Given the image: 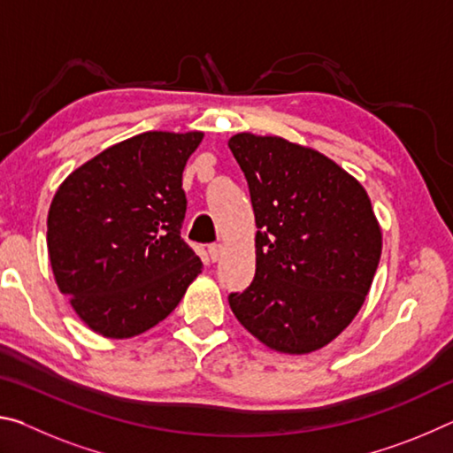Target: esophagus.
<instances>
[{
	"instance_id": "esophagus-1",
	"label": "esophagus",
	"mask_w": 453,
	"mask_h": 453,
	"mask_svg": "<svg viewBox=\"0 0 453 453\" xmlns=\"http://www.w3.org/2000/svg\"><path fill=\"white\" fill-rule=\"evenodd\" d=\"M208 254L211 257V262H219V257L224 256V245L221 243H211L208 248Z\"/></svg>"
}]
</instances>
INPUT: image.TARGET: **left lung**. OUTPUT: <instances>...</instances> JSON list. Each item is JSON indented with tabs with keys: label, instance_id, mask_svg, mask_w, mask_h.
Returning a JSON list of instances; mask_svg holds the SVG:
<instances>
[{
	"label": "left lung",
	"instance_id": "8db88e82",
	"mask_svg": "<svg viewBox=\"0 0 453 453\" xmlns=\"http://www.w3.org/2000/svg\"><path fill=\"white\" fill-rule=\"evenodd\" d=\"M227 145L257 226L254 281L229 296V308L270 349L311 354L354 321L372 288L381 227L370 196L308 145L250 132Z\"/></svg>",
	"mask_w": 453,
	"mask_h": 453
}]
</instances>
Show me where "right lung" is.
Segmentation results:
<instances>
[{"instance_id": "right-lung-1", "label": "right lung", "mask_w": 453, "mask_h": 453, "mask_svg": "<svg viewBox=\"0 0 453 453\" xmlns=\"http://www.w3.org/2000/svg\"><path fill=\"white\" fill-rule=\"evenodd\" d=\"M203 132H145L61 181L48 213L58 289L91 332H148L181 302L202 259L181 240V173Z\"/></svg>"}]
</instances>
